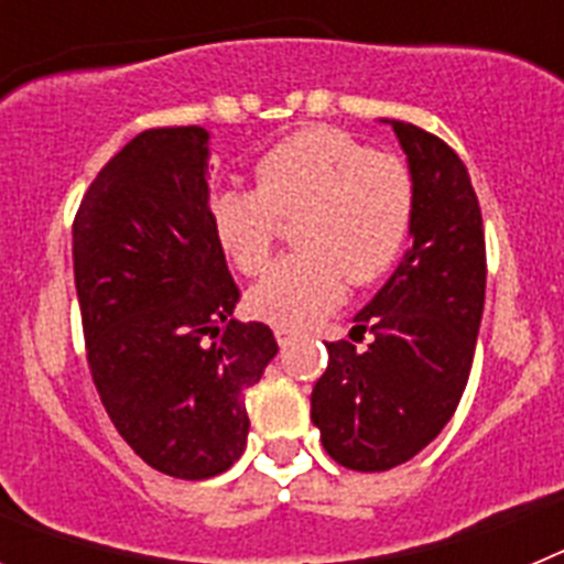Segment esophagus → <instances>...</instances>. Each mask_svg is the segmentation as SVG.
<instances>
[{"label":"esophagus","instance_id":"obj_1","mask_svg":"<svg viewBox=\"0 0 564 564\" xmlns=\"http://www.w3.org/2000/svg\"><path fill=\"white\" fill-rule=\"evenodd\" d=\"M273 336H276L279 347H282V350H285V347H291V344L296 341L299 333H296V330H291V327H273Z\"/></svg>","mask_w":564,"mask_h":564}]
</instances>
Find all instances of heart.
<instances>
[{"label":"heart","mask_w":564,"mask_h":564,"mask_svg":"<svg viewBox=\"0 0 564 564\" xmlns=\"http://www.w3.org/2000/svg\"><path fill=\"white\" fill-rule=\"evenodd\" d=\"M257 186L220 188L208 212L217 242L237 271H265L282 217L302 212V251L271 265L248 293L253 316L305 327L336 311L347 276L372 285L387 276L412 237L417 188L395 154L333 127H311L273 143L257 161Z\"/></svg>","instance_id":"obj_1"}]
</instances>
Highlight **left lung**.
<instances>
[{
	"label": "left lung",
	"mask_w": 564,
	"mask_h": 564,
	"mask_svg": "<svg viewBox=\"0 0 564 564\" xmlns=\"http://www.w3.org/2000/svg\"><path fill=\"white\" fill-rule=\"evenodd\" d=\"M417 188L412 248L356 316L350 338L327 344L311 395L325 452L352 471H387L430 446L466 390L482 302L486 237L477 194L455 149L415 123L390 121Z\"/></svg>",
	"instance_id": "1"
}]
</instances>
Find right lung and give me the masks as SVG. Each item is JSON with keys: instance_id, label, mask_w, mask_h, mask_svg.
<instances>
[{"instance_id": "add662e5", "label": "right lung", "mask_w": 564, "mask_h": 564, "mask_svg": "<svg viewBox=\"0 0 564 564\" xmlns=\"http://www.w3.org/2000/svg\"><path fill=\"white\" fill-rule=\"evenodd\" d=\"M87 364L115 430L177 480L239 460L248 387L276 356L262 322H237L208 212V132L134 134L89 183L73 223Z\"/></svg>"}]
</instances>
